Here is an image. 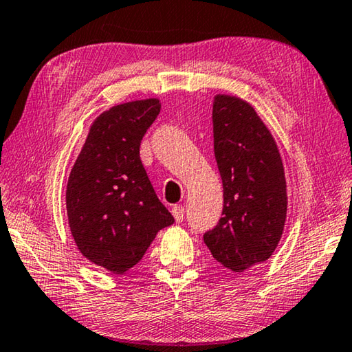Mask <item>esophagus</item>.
<instances>
[{
	"label": "esophagus",
	"instance_id": "1",
	"mask_svg": "<svg viewBox=\"0 0 352 352\" xmlns=\"http://www.w3.org/2000/svg\"><path fill=\"white\" fill-rule=\"evenodd\" d=\"M171 213H173V217H175L176 223H182V219H184V207L182 206L173 207Z\"/></svg>",
	"mask_w": 352,
	"mask_h": 352
}]
</instances>
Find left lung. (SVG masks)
I'll return each instance as SVG.
<instances>
[{
  "label": "left lung",
  "mask_w": 352,
  "mask_h": 352,
  "mask_svg": "<svg viewBox=\"0 0 352 352\" xmlns=\"http://www.w3.org/2000/svg\"><path fill=\"white\" fill-rule=\"evenodd\" d=\"M212 119L224 207L204 243L224 267L244 272L269 260L281 239L287 213L285 166L274 135L250 103L214 96Z\"/></svg>",
  "instance_id": "left-lung-1"
}]
</instances>
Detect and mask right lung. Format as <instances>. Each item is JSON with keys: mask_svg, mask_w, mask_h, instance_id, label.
<instances>
[{"mask_svg": "<svg viewBox=\"0 0 352 352\" xmlns=\"http://www.w3.org/2000/svg\"><path fill=\"white\" fill-rule=\"evenodd\" d=\"M159 98L120 103L92 122L66 187L71 233L85 258L113 274L135 266L175 223L142 165L139 148Z\"/></svg>", "mask_w": 352, "mask_h": 352, "instance_id": "add662e5", "label": "right lung"}]
</instances>
